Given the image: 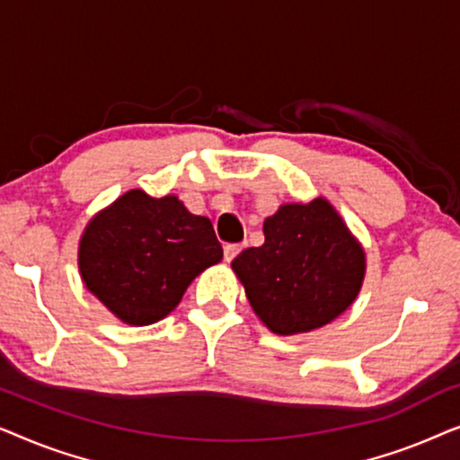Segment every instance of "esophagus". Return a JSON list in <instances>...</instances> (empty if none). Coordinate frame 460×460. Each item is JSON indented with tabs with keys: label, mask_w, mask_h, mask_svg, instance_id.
Instances as JSON below:
<instances>
[{
	"label": "esophagus",
	"mask_w": 460,
	"mask_h": 460,
	"mask_svg": "<svg viewBox=\"0 0 460 460\" xmlns=\"http://www.w3.org/2000/svg\"><path fill=\"white\" fill-rule=\"evenodd\" d=\"M243 247H244V244H226V247H224V257H226V261H232V260H234V257L243 251Z\"/></svg>",
	"instance_id": "1"
}]
</instances>
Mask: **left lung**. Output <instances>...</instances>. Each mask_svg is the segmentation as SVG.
Here are the masks:
<instances>
[{
	"instance_id": "left-lung-1",
	"label": "left lung",
	"mask_w": 460,
	"mask_h": 460,
	"mask_svg": "<svg viewBox=\"0 0 460 460\" xmlns=\"http://www.w3.org/2000/svg\"><path fill=\"white\" fill-rule=\"evenodd\" d=\"M263 236L232 270L270 331L287 337L323 329L354 304L367 253L324 197L280 205L263 222Z\"/></svg>"
}]
</instances>
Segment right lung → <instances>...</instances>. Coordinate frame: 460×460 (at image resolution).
Listing matches in <instances>:
<instances>
[{
	"label": "right lung",
	"mask_w": 460,
	"mask_h": 460,
	"mask_svg": "<svg viewBox=\"0 0 460 460\" xmlns=\"http://www.w3.org/2000/svg\"><path fill=\"white\" fill-rule=\"evenodd\" d=\"M211 219L175 197L140 188L87 222L77 263L87 291L125 324L148 326L172 314L200 272L222 261Z\"/></svg>",
	"instance_id": "add662e5"
}]
</instances>
